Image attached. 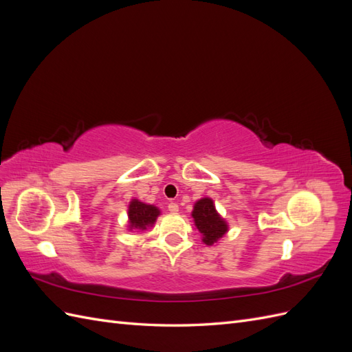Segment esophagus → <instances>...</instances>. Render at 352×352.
Masks as SVG:
<instances>
[{
  "mask_svg": "<svg viewBox=\"0 0 352 352\" xmlns=\"http://www.w3.org/2000/svg\"><path fill=\"white\" fill-rule=\"evenodd\" d=\"M168 211L172 212V214H177V211H179V206L176 204V202H170V204H168Z\"/></svg>",
  "mask_w": 352,
  "mask_h": 352,
  "instance_id": "obj_1",
  "label": "esophagus"
}]
</instances>
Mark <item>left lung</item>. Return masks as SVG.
Listing matches in <instances>:
<instances>
[{
  "label": "left lung",
  "mask_w": 352,
  "mask_h": 352,
  "mask_svg": "<svg viewBox=\"0 0 352 352\" xmlns=\"http://www.w3.org/2000/svg\"><path fill=\"white\" fill-rule=\"evenodd\" d=\"M190 216L194 219L195 228L201 233V241L208 247L217 243L229 232L228 221L219 214L214 201L208 197L195 202Z\"/></svg>",
  "instance_id": "obj_1"
}]
</instances>
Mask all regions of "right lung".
Here are the masks:
<instances>
[{"instance_id":"1","label":"right lung","mask_w":352,"mask_h":352,"mask_svg":"<svg viewBox=\"0 0 352 352\" xmlns=\"http://www.w3.org/2000/svg\"><path fill=\"white\" fill-rule=\"evenodd\" d=\"M160 214L162 211L158 207L133 198L127 207V230L144 232L148 228H153Z\"/></svg>"}]
</instances>
